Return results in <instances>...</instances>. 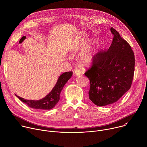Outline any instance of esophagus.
<instances>
[{
	"instance_id": "obj_1",
	"label": "esophagus",
	"mask_w": 147,
	"mask_h": 147,
	"mask_svg": "<svg viewBox=\"0 0 147 147\" xmlns=\"http://www.w3.org/2000/svg\"><path fill=\"white\" fill-rule=\"evenodd\" d=\"M73 73H74L76 76H80V75H81V71H80L78 69H75V70L73 71Z\"/></svg>"
}]
</instances>
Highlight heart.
<instances>
[{"mask_svg":"<svg viewBox=\"0 0 147 147\" xmlns=\"http://www.w3.org/2000/svg\"><path fill=\"white\" fill-rule=\"evenodd\" d=\"M88 45V42H87L85 44H81L80 46L78 47V49H86ZM96 50L87 49L83 51L79 56V61L80 64L83 66H89L93 63L95 55L96 54Z\"/></svg>","mask_w":147,"mask_h":147,"instance_id":"1","label":"heart"}]
</instances>
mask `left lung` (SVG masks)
Masks as SVG:
<instances>
[{"mask_svg": "<svg viewBox=\"0 0 147 147\" xmlns=\"http://www.w3.org/2000/svg\"><path fill=\"white\" fill-rule=\"evenodd\" d=\"M112 44L107 51H101L85 75L90 80V99L98 107L117 102L129 90L134 73V52L126 40L112 27Z\"/></svg>", "mask_w": 147, "mask_h": 147, "instance_id": "1", "label": "left lung"}]
</instances>
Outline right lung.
I'll return each instance as SVG.
<instances>
[{"label":"right lung","instance_id":"add662e5","mask_svg":"<svg viewBox=\"0 0 147 147\" xmlns=\"http://www.w3.org/2000/svg\"><path fill=\"white\" fill-rule=\"evenodd\" d=\"M73 75V72L69 71L61 74L56 83L55 86L51 91L45 96V97L39 100H28L21 98L18 95L16 96L20 99L27 104V105L32 108L36 109L49 110L55 107L60 99V95L61 90L63 88L65 85Z\"/></svg>","mask_w":147,"mask_h":147}]
</instances>
